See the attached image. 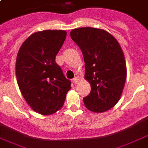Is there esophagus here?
<instances>
[{
  "mask_svg": "<svg viewBox=\"0 0 148 148\" xmlns=\"http://www.w3.org/2000/svg\"><path fill=\"white\" fill-rule=\"evenodd\" d=\"M79 82H80V80H79L78 77H74V78L73 79V82H74V83L75 84H77V83H78Z\"/></svg>",
  "mask_w": 148,
  "mask_h": 148,
  "instance_id": "34e87169",
  "label": "esophagus"
}]
</instances>
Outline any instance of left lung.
<instances>
[{
	"label": "left lung",
	"mask_w": 148,
	"mask_h": 148,
	"mask_svg": "<svg viewBox=\"0 0 148 148\" xmlns=\"http://www.w3.org/2000/svg\"><path fill=\"white\" fill-rule=\"evenodd\" d=\"M71 37L84 60V78L91 92L83 99L87 109L104 112L120 99L127 79V65L118 41L106 30L92 27L72 29Z\"/></svg>",
	"instance_id": "obj_1"
}]
</instances>
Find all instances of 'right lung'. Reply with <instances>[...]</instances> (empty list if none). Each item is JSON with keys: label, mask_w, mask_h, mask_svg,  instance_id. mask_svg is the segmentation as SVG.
Segmentation results:
<instances>
[{"label": "right lung", "mask_w": 148, "mask_h": 148, "mask_svg": "<svg viewBox=\"0 0 148 148\" xmlns=\"http://www.w3.org/2000/svg\"><path fill=\"white\" fill-rule=\"evenodd\" d=\"M66 36L64 30L34 32L17 55L15 73L21 95L33 111L44 116L61 109L71 89V82L55 61Z\"/></svg>", "instance_id": "obj_1"}]
</instances>
